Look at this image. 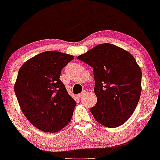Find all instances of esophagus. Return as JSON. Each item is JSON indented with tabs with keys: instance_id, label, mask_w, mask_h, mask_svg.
Segmentation results:
<instances>
[{
	"instance_id": "esophagus-1",
	"label": "esophagus",
	"mask_w": 160,
	"mask_h": 160,
	"mask_svg": "<svg viewBox=\"0 0 160 160\" xmlns=\"http://www.w3.org/2000/svg\"><path fill=\"white\" fill-rule=\"evenodd\" d=\"M83 93H78V94H77V98H81L83 96Z\"/></svg>"
}]
</instances>
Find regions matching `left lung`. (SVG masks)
Segmentation results:
<instances>
[{
  "label": "left lung",
  "instance_id": "8db88e82",
  "mask_svg": "<svg viewBox=\"0 0 160 160\" xmlns=\"http://www.w3.org/2000/svg\"><path fill=\"white\" fill-rule=\"evenodd\" d=\"M77 59L93 68L97 103L91 112L99 123L117 128L130 118L140 97L142 71L128 51L98 44Z\"/></svg>",
  "mask_w": 160,
  "mask_h": 160
}]
</instances>
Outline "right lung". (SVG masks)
<instances>
[{
	"label": "right lung",
	"instance_id": "right-lung-1",
	"mask_svg": "<svg viewBox=\"0 0 160 160\" xmlns=\"http://www.w3.org/2000/svg\"><path fill=\"white\" fill-rule=\"evenodd\" d=\"M74 57L57 51L42 52L18 72L14 89L23 114L42 131L56 132L71 121L77 102L59 79L62 69Z\"/></svg>",
	"mask_w": 160,
	"mask_h": 160
}]
</instances>
